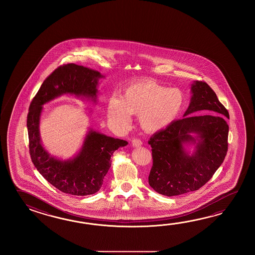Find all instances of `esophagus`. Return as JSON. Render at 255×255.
<instances>
[{
  "label": "esophagus",
  "mask_w": 255,
  "mask_h": 255,
  "mask_svg": "<svg viewBox=\"0 0 255 255\" xmlns=\"http://www.w3.org/2000/svg\"><path fill=\"white\" fill-rule=\"evenodd\" d=\"M131 144H132V146H135V147H138V146H140L142 145V141L140 139H138V138H134V139H132V141H131Z\"/></svg>",
  "instance_id": "1"
}]
</instances>
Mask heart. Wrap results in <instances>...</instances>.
I'll return each instance as SVG.
<instances>
[{
  "label": "heart",
  "mask_w": 255,
  "mask_h": 255,
  "mask_svg": "<svg viewBox=\"0 0 255 255\" xmlns=\"http://www.w3.org/2000/svg\"><path fill=\"white\" fill-rule=\"evenodd\" d=\"M184 105V95L156 82H136L126 87L120 99H109L107 108L111 124L123 128L130 122V114L138 115V122L146 132H157L171 125Z\"/></svg>",
  "instance_id": "obj_1"
}]
</instances>
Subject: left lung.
I'll return each mask as SVG.
<instances>
[{"mask_svg":"<svg viewBox=\"0 0 255 255\" xmlns=\"http://www.w3.org/2000/svg\"><path fill=\"white\" fill-rule=\"evenodd\" d=\"M191 93L184 118L157 131L148 140L153 159L148 183L162 195H181L199 190L212 179L227 154V109L205 82H194ZM200 111L213 113L189 116ZM187 142L196 144L190 156L183 146Z\"/></svg>","mask_w":255,"mask_h":255,"instance_id":"8db88e82","label":"left lung"}]
</instances>
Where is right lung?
Here are the masks:
<instances>
[{
  "instance_id": "obj_1",
  "label": "right lung",
  "mask_w": 255,
  "mask_h": 255,
  "mask_svg": "<svg viewBox=\"0 0 255 255\" xmlns=\"http://www.w3.org/2000/svg\"><path fill=\"white\" fill-rule=\"evenodd\" d=\"M102 77L98 71L83 65H61L43 81L29 107L27 129L32 161L43 178L64 193L91 195L100 190L111 166V156L128 142L90 129L76 157L65 161L57 159L50 156L41 143L39 122L42 106L64 94L96 102L98 79Z\"/></svg>"
}]
</instances>
